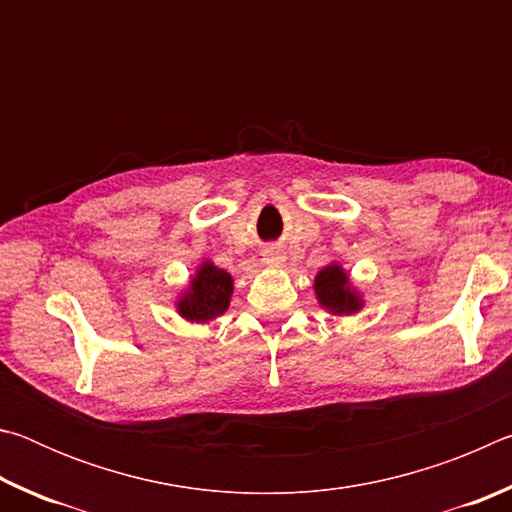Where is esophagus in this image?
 I'll return each instance as SVG.
<instances>
[{
	"label": "esophagus",
	"mask_w": 512,
	"mask_h": 512,
	"mask_svg": "<svg viewBox=\"0 0 512 512\" xmlns=\"http://www.w3.org/2000/svg\"><path fill=\"white\" fill-rule=\"evenodd\" d=\"M262 257H264V264H266L268 268H282L284 264H287V255H284V250L275 248V246L264 248Z\"/></svg>",
	"instance_id": "obj_1"
}]
</instances>
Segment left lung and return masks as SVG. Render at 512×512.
Wrapping results in <instances>:
<instances>
[{
    "label": "left lung",
    "instance_id": "left-lung-1",
    "mask_svg": "<svg viewBox=\"0 0 512 512\" xmlns=\"http://www.w3.org/2000/svg\"><path fill=\"white\" fill-rule=\"evenodd\" d=\"M314 293L318 305L332 316L359 314L366 305L361 291L352 284L350 273L339 262H329L320 268L314 277Z\"/></svg>",
    "mask_w": 512,
    "mask_h": 512
}]
</instances>
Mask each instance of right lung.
<instances>
[{"label":"right lung","mask_w":512,"mask_h":512,"mask_svg":"<svg viewBox=\"0 0 512 512\" xmlns=\"http://www.w3.org/2000/svg\"><path fill=\"white\" fill-rule=\"evenodd\" d=\"M235 280L228 271L216 266L212 259H203L189 277L187 287L178 293L176 311L187 323L205 325L223 316L230 307Z\"/></svg>","instance_id":"right-lung-1"}]
</instances>
